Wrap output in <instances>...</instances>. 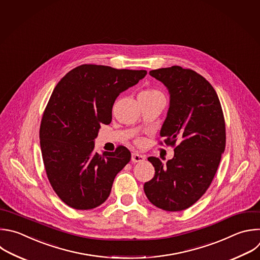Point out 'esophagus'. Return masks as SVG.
Segmentation results:
<instances>
[{
  "label": "esophagus",
  "mask_w": 260,
  "mask_h": 260,
  "mask_svg": "<svg viewBox=\"0 0 260 260\" xmlns=\"http://www.w3.org/2000/svg\"><path fill=\"white\" fill-rule=\"evenodd\" d=\"M145 160V157L141 154H138V153H133L132 154V161L133 162H143Z\"/></svg>",
  "instance_id": "34e87169"
}]
</instances>
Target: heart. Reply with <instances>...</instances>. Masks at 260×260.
<instances>
[{
  "label": "heart",
  "mask_w": 260,
  "mask_h": 260,
  "mask_svg": "<svg viewBox=\"0 0 260 260\" xmlns=\"http://www.w3.org/2000/svg\"><path fill=\"white\" fill-rule=\"evenodd\" d=\"M140 96H146V97H152V96H158V95H161V93L157 90H154V89H146L144 91H142L140 94Z\"/></svg>",
  "instance_id": "1"
}]
</instances>
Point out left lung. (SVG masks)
Wrapping results in <instances>:
<instances>
[{
  "instance_id": "1",
  "label": "left lung",
  "mask_w": 260,
  "mask_h": 260,
  "mask_svg": "<svg viewBox=\"0 0 260 260\" xmlns=\"http://www.w3.org/2000/svg\"><path fill=\"white\" fill-rule=\"evenodd\" d=\"M149 73L170 95L160 137L166 145L177 146L165 165L159 158H148L155 175L144 191L156 207L181 211L204 195L216 174L225 148L223 113L213 86L196 71L171 66Z\"/></svg>"
}]
</instances>
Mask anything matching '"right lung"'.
Masks as SVG:
<instances>
[{"instance_id":"obj_1","label":"right lung","mask_w":260,"mask_h":260,"mask_svg":"<svg viewBox=\"0 0 260 260\" xmlns=\"http://www.w3.org/2000/svg\"><path fill=\"white\" fill-rule=\"evenodd\" d=\"M146 70L83 64L57 83L40 127L48 180L58 197L77 210L93 209L110 195L113 181L129 162L131 152L94 151L101 124H109L120 93L137 84Z\"/></svg>"}]
</instances>
